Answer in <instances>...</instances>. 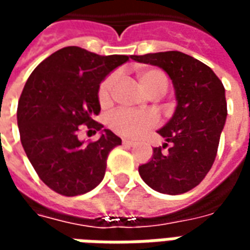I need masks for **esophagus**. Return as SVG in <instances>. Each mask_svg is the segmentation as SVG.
Returning a JSON list of instances; mask_svg holds the SVG:
<instances>
[{
    "label": "esophagus",
    "mask_w": 250,
    "mask_h": 250,
    "mask_svg": "<svg viewBox=\"0 0 250 250\" xmlns=\"http://www.w3.org/2000/svg\"><path fill=\"white\" fill-rule=\"evenodd\" d=\"M123 145H125V146H132V145H134V142L132 141H128V139H123Z\"/></svg>",
    "instance_id": "esophagus-1"
}]
</instances>
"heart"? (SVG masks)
<instances>
[{"label":"heart","mask_w":250,"mask_h":250,"mask_svg":"<svg viewBox=\"0 0 250 250\" xmlns=\"http://www.w3.org/2000/svg\"><path fill=\"white\" fill-rule=\"evenodd\" d=\"M139 83L147 93H163L167 88V77L159 69H143L138 73ZM118 75L111 73L99 87V100L102 104H107L111 100ZM157 116L151 112H136L130 109L120 108L109 115L108 125L112 130L122 136L139 138L146 131L157 125Z\"/></svg>","instance_id":"1"}]
</instances>
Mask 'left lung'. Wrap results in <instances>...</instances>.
Segmentation results:
<instances>
[{
	"label": "left lung",
	"mask_w": 250,
	"mask_h": 250,
	"mask_svg": "<svg viewBox=\"0 0 250 250\" xmlns=\"http://www.w3.org/2000/svg\"><path fill=\"white\" fill-rule=\"evenodd\" d=\"M143 64L159 66L173 82L177 107L158 134L163 148L139 166L142 179L152 190L177 195L194 188L214 163L221 132L226 122L225 88L211 68L178 51L131 56Z\"/></svg>",
	"instance_id": "8db88e82"
}]
</instances>
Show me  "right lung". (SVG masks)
Listing matches in <instances>:
<instances>
[{
    "instance_id": "obj_1",
    "label": "right lung",
    "mask_w": 250,
    "mask_h": 250,
    "mask_svg": "<svg viewBox=\"0 0 250 250\" xmlns=\"http://www.w3.org/2000/svg\"><path fill=\"white\" fill-rule=\"evenodd\" d=\"M128 59L65 46L36 66L25 83L17 107L21 143L41 181L56 193L80 195L103 181L109 151L122 139L93 120L100 112L99 87ZM82 124L101 131L98 141L77 138Z\"/></svg>"
}]
</instances>
